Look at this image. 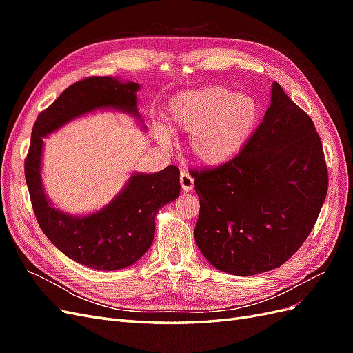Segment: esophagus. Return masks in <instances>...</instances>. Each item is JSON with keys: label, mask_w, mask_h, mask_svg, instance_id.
I'll list each match as a JSON object with an SVG mask.
<instances>
[{"label": "esophagus", "mask_w": 353, "mask_h": 353, "mask_svg": "<svg viewBox=\"0 0 353 353\" xmlns=\"http://www.w3.org/2000/svg\"><path fill=\"white\" fill-rule=\"evenodd\" d=\"M179 183H181V188H183V191H191L194 187V179L193 176H191L188 172H185V170H181V175H179Z\"/></svg>", "instance_id": "obj_1"}]
</instances>
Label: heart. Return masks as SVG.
I'll list each match as a JSON object with an SVG mask.
<instances>
[{"instance_id": "b5f03b06", "label": "heart", "mask_w": 353, "mask_h": 353, "mask_svg": "<svg viewBox=\"0 0 353 353\" xmlns=\"http://www.w3.org/2000/svg\"><path fill=\"white\" fill-rule=\"evenodd\" d=\"M261 119L258 99L234 92L222 85L183 91L169 104V122L175 131L190 135V152L200 163L219 166L237 157L249 144ZM160 144L170 135L156 132Z\"/></svg>"}]
</instances>
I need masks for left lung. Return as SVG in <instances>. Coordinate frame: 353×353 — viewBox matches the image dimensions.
I'll list each match as a JSON object with an SVG mask.
<instances>
[{"label":"left lung","instance_id":"left-lung-1","mask_svg":"<svg viewBox=\"0 0 353 353\" xmlns=\"http://www.w3.org/2000/svg\"><path fill=\"white\" fill-rule=\"evenodd\" d=\"M197 248L216 270L250 276L279 268L312 231L328 188L315 125L272 83L271 104L244 150L193 170Z\"/></svg>","mask_w":353,"mask_h":353}]
</instances>
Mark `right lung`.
<instances>
[{
	"mask_svg": "<svg viewBox=\"0 0 353 353\" xmlns=\"http://www.w3.org/2000/svg\"><path fill=\"white\" fill-rule=\"evenodd\" d=\"M138 91L140 83L113 77L78 81L39 113L30 135L25 178L39 227L68 258L97 271L126 268L148 250L159 209L179 196V169L170 165L154 174L135 172L104 208L88 215H72L52 205L44 190L42 138L79 116L104 109L131 114L145 130L137 108Z\"/></svg>",
	"mask_w": 353,
	"mask_h": 353,
	"instance_id": "1",
	"label": "right lung"
}]
</instances>
